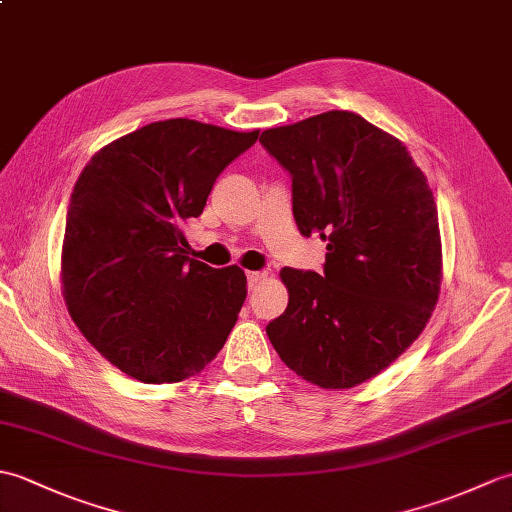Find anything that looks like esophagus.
<instances>
[{
	"label": "esophagus",
	"mask_w": 512,
	"mask_h": 512,
	"mask_svg": "<svg viewBox=\"0 0 512 512\" xmlns=\"http://www.w3.org/2000/svg\"><path fill=\"white\" fill-rule=\"evenodd\" d=\"M268 277V273H264V270H248L246 273V279H248V288L253 290L255 286L262 284V281Z\"/></svg>",
	"instance_id": "1"
}]
</instances>
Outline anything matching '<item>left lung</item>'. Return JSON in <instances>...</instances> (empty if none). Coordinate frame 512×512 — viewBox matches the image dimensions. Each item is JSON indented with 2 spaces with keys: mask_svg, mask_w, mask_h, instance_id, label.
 <instances>
[{
  "mask_svg": "<svg viewBox=\"0 0 512 512\" xmlns=\"http://www.w3.org/2000/svg\"><path fill=\"white\" fill-rule=\"evenodd\" d=\"M292 176L303 235L328 242L323 275L281 268L288 308L266 334L292 372L350 389L422 334L442 281L438 209L402 140L332 110L259 138Z\"/></svg>",
  "mask_w": 512,
  "mask_h": 512,
  "instance_id": "8db88e82",
  "label": "left lung"
}]
</instances>
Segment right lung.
Wrapping results in <instances>:
<instances>
[{"instance_id": "right-lung-1", "label": "right lung", "mask_w": 512, "mask_h": 512, "mask_svg": "<svg viewBox=\"0 0 512 512\" xmlns=\"http://www.w3.org/2000/svg\"><path fill=\"white\" fill-rule=\"evenodd\" d=\"M257 136L169 118L112 140L83 167L65 217L61 292L76 328L127 376L180 383L224 347L246 275L191 259L182 226Z\"/></svg>"}]
</instances>
